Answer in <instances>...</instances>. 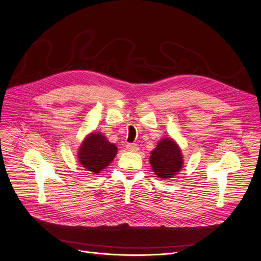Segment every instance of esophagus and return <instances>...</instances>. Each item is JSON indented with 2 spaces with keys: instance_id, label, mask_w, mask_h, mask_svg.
Listing matches in <instances>:
<instances>
[{
  "instance_id": "obj_1",
  "label": "esophagus",
  "mask_w": 261,
  "mask_h": 261,
  "mask_svg": "<svg viewBox=\"0 0 261 261\" xmlns=\"http://www.w3.org/2000/svg\"><path fill=\"white\" fill-rule=\"evenodd\" d=\"M125 148H127L129 151H137L139 149L137 144H133V143H128L127 145H125Z\"/></svg>"
}]
</instances>
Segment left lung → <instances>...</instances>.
<instances>
[{"label": "left lung", "instance_id": "1", "mask_svg": "<svg viewBox=\"0 0 261 261\" xmlns=\"http://www.w3.org/2000/svg\"><path fill=\"white\" fill-rule=\"evenodd\" d=\"M150 165L160 178L173 177L181 169L182 157L177 144L172 139H163L151 151Z\"/></svg>", "mask_w": 261, "mask_h": 261}]
</instances>
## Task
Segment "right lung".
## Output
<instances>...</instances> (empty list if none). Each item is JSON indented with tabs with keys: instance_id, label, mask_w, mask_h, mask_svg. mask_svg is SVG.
I'll return each mask as SVG.
<instances>
[{
	"instance_id": "add662e5",
	"label": "right lung",
	"mask_w": 261,
	"mask_h": 261,
	"mask_svg": "<svg viewBox=\"0 0 261 261\" xmlns=\"http://www.w3.org/2000/svg\"><path fill=\"white\" fill-rule=\"evenodd\" d=\"M117 153V147L100 133H91L83 142L79 159L81 165L93 173L108 167Z\"/></svg>"
}]
</instances>
